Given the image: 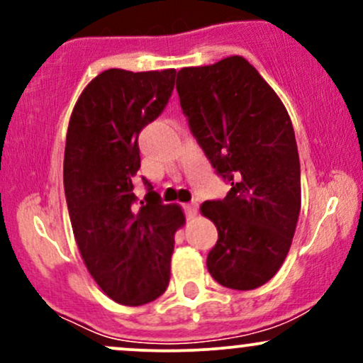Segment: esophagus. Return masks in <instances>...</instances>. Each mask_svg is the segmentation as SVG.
<instances>
[{"mask_svg":"<svg viewBox=\"0 0 363 363\" xmlns=\"http://www.w3.org/2000/svg\"><path fill=\"white\" fill-rule=\"evenodd\" d=\"M184 211H186L187 218H194L196 211H198V206H196V203H186Z\"/></svg>","mask_w":363,"mask_h":363,"instance_id":"obj_1","label":"esophagus"}]
</instances>
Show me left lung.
<instances>
[{
    "mask_svg": "<svg viewBox=\"0 0 363 363\" xmlns=\"http://www.w3.org/2000/svg\"><path fill=\"white\" fill-rule=\"evenodd\" d=\"M176 89L189 128L230 191L199 208L218 230L208 272L254 290L281 268L301 213V162L289 112L242 56L182 68Z\"/></svg>",
    "mask_w": 363,
    "mask_h": 363,
    "instance_id": "1",
    "label": "left lung"
}]
</instances>
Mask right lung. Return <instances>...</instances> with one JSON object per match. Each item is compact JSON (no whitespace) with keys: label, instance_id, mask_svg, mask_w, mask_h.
<instances>
[{"label":"right lung","instance_id":"1","mask_svg":"<svg viewBox=\"0 0 363 363\" xmlns=\"http://www.w3.org/2000/svg\"><path fill=\"white\" fill-rule=\"evenodd\" d=\"M174 80L176 69H106L83 89L66 133L62 181L78 251L104 294L129 307L167 290L174 235L186 223L155 191L140 206L133 193L138 135L167 106Z\"/></svg>","mask_w":363,"mask_h":363}]
</instances>
